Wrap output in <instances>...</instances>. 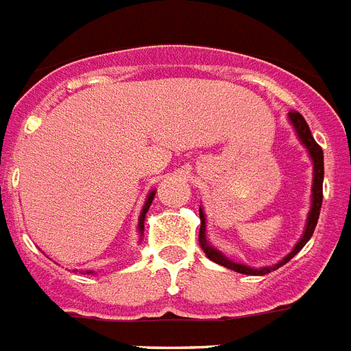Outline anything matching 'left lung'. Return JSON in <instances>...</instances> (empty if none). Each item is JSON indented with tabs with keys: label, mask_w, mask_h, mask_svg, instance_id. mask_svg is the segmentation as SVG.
I'll return each mask as SVG.
<instances>
[{
	"label": "left lung",
	"mask_w": 351,
	"mask_h": 351,
	"mask_svg": "<svg viewBox=\"0 0 351 351\" xmlns=\"http://www.w3.org/2000/svg\"><path fill=\"white\" fill-rule=\"evenodd\" d=\"M289 120H291L292 127L296 130L298 138L300 141L306 147L308 150V156L312 158V163H314V179H312V206L311 211H308V217H306V226H305V233L300 239V242L296 244V247L292 249L291 253L287 254L285 258L282 262H278L276 265H271V267H260V269H253L249 267V265H244V263H237L233 260H230L228 256L215 249L213 245L208 244L206 240V217H204V211L202 208H199V215H201V231H199V244L201 247L204 249V253L210 260H213L219 265H224V267L231 269L234 273L240 274H251V276H263V274L271 273V271H276L278 267H282L285 265L287 262L291 258H294L298 253H300L303 245L311 240L312 233H314L315 226H317V219H319V211H321V204H323V178H325V165H323V149H321L319 145L315 143L314 136H312L311 129H308V123L305 121V118L301 117L298 111H291L289 112Z\"/></svg>",
	"instance_id": "8db88e82"
}]
</instances>
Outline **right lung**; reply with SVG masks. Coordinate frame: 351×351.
I'll return each instance as SVG.
<instances>
[{
    "mask_svg": "<svg viewBox=\"0 0 351 351\" xmlns=\"http://www.w3.org/2000/svg\"><path fill=\"white\" fill-rule=\"evenodd\" d=\"M154 195H156V190H152V192L149 193V195H147V201H145V204H143V210H141V213H140V222H138V231H140V234H143V222H145V215H147V211H149V208H150V204H152V199H154ZM86 273H93V271H86Z\"/></svg>",
    "mask_w": 351,
    "mask_h": 351,
    "instance_id": "add662e5",
    "label": "right lung"
}]
</instances>
